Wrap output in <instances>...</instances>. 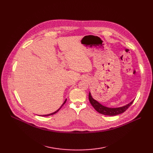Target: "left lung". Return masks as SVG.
I'll use <instances>...</instances> for the list:
<instances>
[{
  "label": "left lung",
  "mask_w": 153,
  "mask_h": 153,
  "mask_svg": "<svg viewBox=\"0 0 153 153\" xmlns=\"http://www.w3.org/2000/svg\"><path fill=\"white\" fill-rule=\"evenodd\" d=\"M89 99L90 103H91V105L93 106V107L95 108V110H97L99 113L101 114L108 115V116H115V115L123 113L124 111H125L128 108H129V107L131 105L134 101L133 100L130 103L127 104V105L121 107L110 108V107L103 106L99 102L94 99L92 96L91 95V92H89Z\"/></svg>",
  "instance_id": "obj_1"
}]
</instances>
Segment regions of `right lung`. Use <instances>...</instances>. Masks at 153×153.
Masks as SVG:
<instances>
[{
    "label": "right lung",
    "instance_id": "obj_1",
    "mask_svg": "<svg viewBox=\"0 0 153 153\" xmlns=\"http://www.w3.org/2000/svg\"><path fill=\"white\" fill-rule=\"evenodd\" d=\"M66 100H67V99H66V100H64V103H62V105H61V107H60V108H59V109H58V110H56V111H54V112H53V113H51V114H48V115H42V117H46V116H50V115H54V114H56V113H57V112H58V111H59V110H60V109H61V107H62V105H64V103H66Z\"/></svg>",
    "mask_w": 153,
    "mask_h": 153
}]
</instances>
